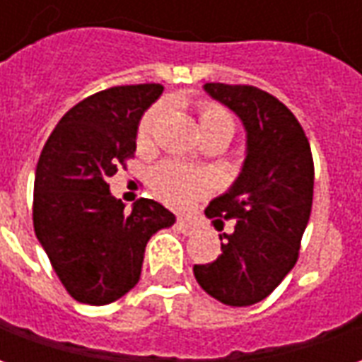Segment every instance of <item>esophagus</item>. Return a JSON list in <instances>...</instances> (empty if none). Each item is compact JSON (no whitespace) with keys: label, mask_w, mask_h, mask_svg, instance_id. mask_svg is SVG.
<instances>
[{"label":"esophagus","mask_w":362,"mask_h":362,"mask_svg":"<svg viewBox=\"0 0 362 362\" xmlns=\"http://www.w3.org/2000/svg\"><path fill=\"white\" fill-rule=\"evenodd\" d=\"M176 227H178V230H180L182 235H194V233H197V228H199V225H197L196 221L188 219V217H180V219L176 221Z\"/></svg>","instance_id":"obj_1"}]
</instances>
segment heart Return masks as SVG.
Instances as JSON below:
<instances>
[{"mask_svg": "<svg viewBox=\"0 0 362 362\" xmlns=\"http://www.w3.org/2000/svg\"><path fill=\"white\" fill-rule=\"evenodd\" d=\"M163 116V106L155 104L149 110L143 114L137 126V143L139 147H147L153 139V134L157 129L158 122ZM197 119H199V129L202 134H213V132H227L233 135L235 132V119L230 116L227 108L215 103H199L197 106ZM151 186L155 189L158 199H163L170 207H188L194 204L197 197L204 196L207 189L211 188V178L209 174L202 168H192V166L180 165L174 160H166L158 165L151 178Z\"/></svg>", "mask_w": 362, "mask_h": 362, "instance_id": "obj_1", "label": "heart"}]
</instances>
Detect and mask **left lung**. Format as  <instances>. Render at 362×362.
Returning <instances> with one entry per match:
<instances>
[{
  "instance_id": "obj_1",
  "label": "left lung",
  "mask_w": 362,
  "mask_h": 362,
  "mask_svg": "<svg viewBox=\"0 0 362 362\" xmlns=\"http://www.w3.org/2000/svg\"><path fill=\"white\" fill-rule=\"evenodd\" d=\"M204 89L243 119L246 158L227 194L205 215L235 219L221 238V256L194 266L207 295L228 306H250L272 295L298 259L314 194V160L295 114L252 85L205 83ZM223 225V221H221Z\"/></svg>"
}]
</instances>
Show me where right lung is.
I'll return each mask as SVG.
<instances>
[{"label":"right lung","instance_id":"right-lung-1","mask_svg":"<svg viewBox=\"0 0 362 362\" xmlns=\"http://www.w3.org/2000/svg\"><path fill=\"white\" fill-rule=\"evenodd\" d=\"M163 85L110 87L75 104L48 137L35 176L33 223L54 272L75 300L103 306L137 285L149 238L173 213L137 199L132 213L108 178L134 157L137 124Z\"/></svg>","mask_w":362,"mask_h":362}]
</instances>
